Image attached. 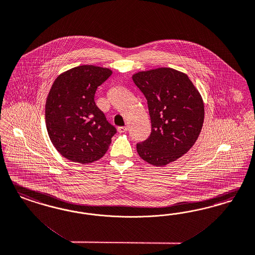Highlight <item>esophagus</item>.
Returning a JSON list of instances; mask_svg holds the SVG:
<instances>
[{
	"instance_id": "1",
	"label": "esophagus",
	"mask_w": 255,
	"mask_h": 255,
	"mask_svg": "<svg viewBox=\"0 0 255 255\" xmlns=\"http://www.w3.org/2000/svg\"><path fill=\"white\" fill-rule=\"evenodd\" d=\"M127 130H128V127H127V126H122V127H119V128H118L119 132H125Z\"/></svg>"
}]
</instances>
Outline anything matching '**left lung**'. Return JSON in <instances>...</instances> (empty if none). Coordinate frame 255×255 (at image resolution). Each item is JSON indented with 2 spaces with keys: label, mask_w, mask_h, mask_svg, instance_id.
Listing matches in <instances>:
<instances>
[{
  "label": "left lung",
  "mask_w": 255,
  "mask_h": 255,
  "mask_svg": "<svg viewBox=\"0 0 255 255\" xmlns=\"http://www.w3.org/2000/svg\"><path fill=\"white\" fill-rule=\"evenodd\" d=\"M132 81L147 100L151 130L136 144L141 158L155 167L186 153L202 131L204 106L188 76L170 68L140 71Z\"/></svg>",
  "instance_id": "8db88e82"
}]
</instances>
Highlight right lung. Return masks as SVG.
I'll use <instances>...</instances> for the list:
<instances>
[{"label":"right lung","instance_id":"add662e5","mask_svg":"<svg viewBox=\"0 0 255 255\" xmlns=\"http://www.w3.org/2000/svg\"><path fill=\"white\" fill-rule=\"evenodd\" d=\"M111 74L108 69L84 65L54 81L46 102V125L53 146L65 158L88 164L106 154L117 129L94 98Z\"/></svg>","mask_w":255,"mask_h":255}]
</instances>
